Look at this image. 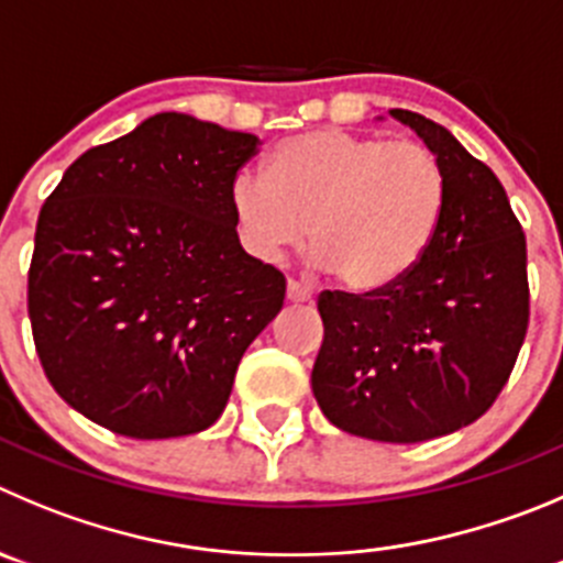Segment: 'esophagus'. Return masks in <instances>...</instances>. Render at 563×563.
I'll list each match as a JSON object with an SVG mask.
<instances>
[{
	"label": "esophagus",
	"mask_w": 563,
	"mask_h": 563,
	"mask_svg": "<svg viewBox=\"0 0 563 563\" xmlns=\"http://www.w3.org/2000/svg\"><path fill=\"white\" fill-rule=\"evenodd\" d=\"M311 288H306V286H299L297 280H288V286H286V299L288 302H294V306H302V302H311Z\"/></svg>",
	"instance_id": "obj_1"
}]
</instances>
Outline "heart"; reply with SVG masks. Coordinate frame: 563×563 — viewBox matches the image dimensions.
<instances>
[{
    "mask_svg": "<svg viewBox=\"0 0 563 563\" xmlns=\"http://www.w3.org/2000/svg\"><path fill=\"white\" fill-rule=\"evenodd\" d=\"M444 194L441 163L424 144L319 128L272 152L269 180L241 172L230 210L241 246L257 261H277L308 233L313 269L375 291L424 255Z\"/></svg>",
    "mask_w": 563,
    "mask_h": 563,
    "instance_id": "1",
    "label": "heart"
}]
</instances>
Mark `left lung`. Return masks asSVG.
Instances as JSON below:
<instances>
[{
	"mask_svg": "<svg viewBox=\"0 0 563 563\" xmlns=\"http://www.w3.org/2000/svg\"><path fill=\"white\" fill-rule=\"evenodd\" d=\"M388 115L439 157L441 222L391 286L319 297L324 341L311 386L344 433L413 444L472 424L506 386L528 330V252L486 163L424 115Z\"/></svg>",
	"mask_w": 563,
	"mask_h": 563,
	"instance_id": "left-lung-1",
	"label": "left lung"
}]
</instances>
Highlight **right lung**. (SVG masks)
<instances>
[{
    "label": "right lung",
    "mask_w": 563,
    "mask_h": 563,
    "mask_svg": "<svg viewBox=\"0 0 563 563\" xmlns=\"http://www.w3.org/2000/svg\"><path fill=\"white\" fill-rule=\"evenodd\" d=\"M257 135L155 113L82 152L41 208L30 322L68 406L130 439L210 428L286 280L230 210Z\"/></svg>",
    "instance_id": "right-lung-1"
}]
</instances>
